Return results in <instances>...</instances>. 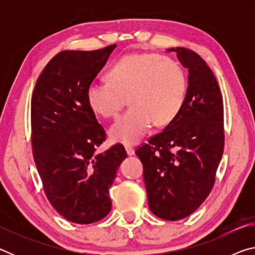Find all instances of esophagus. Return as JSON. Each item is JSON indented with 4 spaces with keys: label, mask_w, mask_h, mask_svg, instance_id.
<instances>
[{
    "label": "esophagus",
    "mask_w": 255,
    "mask_h": 255,
    "mask_svg": "<svg viewBox=\"0 0 255 255\" xmlns=\"http://www.w3.org/2000/svg\"><path fill=\"white\" fill-rule=\"evenodd\" d=\"M125 149H126V153L127 155H129V156H131V155L135 154V148H133L131 145H126L125 146Z\"/></svg>",
    "instance_id": "esophagus-1"
}]
</instances>
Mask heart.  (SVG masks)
I'll return each instance as SVG.
<instances>
[{"label": "heart", "mask_w": 255, "mask_h": 255, "mask_svg": "<svg viewBox=\"0 0 255 255\" xmlns=\"http://www.w3.org/2000/svg\"><path fill=\"white\" fill-rule=\"evenodd\" d=\"M109 82H92L86 91L89 106L103 117H115L126 105L130 108L112 124L116 141L133 144L150 125L170 124L187 98L188 80L176 60L158 54H129L108 71Z\"/></svg>", "instance_id": "b5f03b06"}]
</instances>
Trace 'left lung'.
Segmentation results:
<instances>
[{
  "label": "left lung",
  "instance_id": "obj_1",
  "mask_svg": "<svg viewBox=\"0 0 255 255\" xmlns=\"http://www.w3.org/2000/svg\"><path fill=\"white\" fill-rule=\"evenodd\" d=\"M188 68L187 98L178 116L136 150L144 165L148 207L157 217L191 215L213 189L224 152V108L217 80L195 51L175 47Z\"/></svg>",
  "mask_w": 255,
  "mask_h": 255
}]
</instances>
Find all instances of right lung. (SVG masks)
<instances>
[{"label":"right lung","mask_w":255,"mask_h":255,"mask_svg":"<svg viewBox=\"0 0 255 255\" xmlns=\"http://www.w3.org/2000/svg\"><path fill=\"white\" fill-rule=\"evenodd\" d=\"M116 47L60 51L33 90L34 163L50 204L72 223H96L110 213L109 189L127 157L120 144L97 153L106 131L86 98L89 85Z\"/></svg>","instance_id":"obj_1"}]
</instances>
